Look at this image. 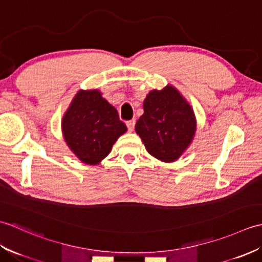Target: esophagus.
<instances>
[{"mask_svg": "<svg viewBox=\"0 0 262 262\" xmlns=\"http://www.w3.org/2000/svg\"><path fill=\"white\" fill-rule=\"evenodd\" d=\"M135 122H136V120H135V119L128 120V121L126 122V125H127V128H128V130H129V132H133V130H134V127H135Z\"/></svg>", "mask_w": 262, "mask_h": 262, "instance_id": "obj_1", "label": "esophagus"}]
</instances>
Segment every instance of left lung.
Instances as JSON below:
<instances>
[{
	"label": "left lung",
	"mask_w": 262,
	"mask_h": 262,
	"mask_svg": "<svg viewBox=\"0 0 262 262\" xmlns=\"http://www.w3.org/2000/svg\"><path fill=\"white\" fill-rule=\"evenodd\" d=\"M147 152L164 162L180 158L191 143L196 119L190 105L174 88L151 91L144 100V114L135 125Z\"/></svg>",
	"instance_id": "1"
}]
</instances>
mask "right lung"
I'll list each match as a JSON object with an SVG mask.
<instances>
[{"label": "right lung", "instance_id": "obj_1", "mask_svg": "<svg viewBox=\"0 0 262 262\" xmlns=\"http://www.w3.org/2000/svg\"><path fill=\"white\" fill-rule=\"evenodd\" d=\"M62 129L76 157L86 164H97L110 153L127 127L113 105L93 90L76 94L64 116Z\"/></svg>", "mask_w": 262, "mask_h": 262}]
</instances>
